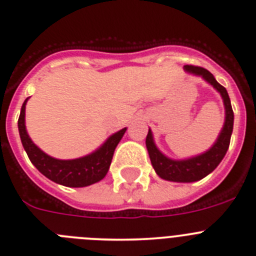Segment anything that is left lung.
I'll return each instance as SVG.
<instances>
[{"label":"left lung","mask_w":256,"mask_h":256,"mask_svg":"<svg viewBox=\"0 0 256 256\" xmlns=\"http://www.w3.org/2000/svg\"><path fill=\"white\" fill-rule=\"evenodd\" d=\"M185 70L190 74L202 76L208 82L212 84L219 91L220 95L222 96V100H224L226 118H225L224 128H222L219 138L214 144V146L202 155L188 158V160L176 161L162 155L154 144L152 134L148 130V136H146V148H148V156H150L151 164H152L156 174L164 180L176 181V182H192V181L202 180V178L209 175L212 171H214L216 166L222 162L228 148H229L232 125H234V112H232V102H230L226 88L220 85L215 80L212 74L208 71L206 68H200V66L186 65Z\"/></svg>","instance_id":"obj_1"}]
</instances>
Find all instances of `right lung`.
<instances>
[{
    "instance_id": "obj_1",
    "label": "right lung",
    "mask_w": 256,
    "mask_h": 256,
    "mask_svg": "<svg viewBox=\"0 0 256 256\" xmlns=\"http://www.w3.org/2000/svg\"><path fill=\"white\" fill-rule=\"evenodd\" d=\"M27 100L28 98L24 100L21 108V114L18 118V131L27 156L31 162L36 166L37 170L50 180L64 186H68V188H84V186H88L102 180L108 174L114 151L125 134L126 128L110 136L108 141L91 155L75 158V160H57L40 150L27 135L26 126H24V108H26Z\"/></svg>"
}]
</instances>
